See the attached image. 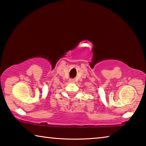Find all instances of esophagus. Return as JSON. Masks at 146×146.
<instances>
[{"instance_id":"esophagus-1","label":"esophagus","mask_w":146,"mask_h":146,"mask_svg":"<svg viewBox=\"0 0 146 146\" xmlns=\"http://www.w3.org/2000/svg\"><path fill=\"white\" fill-rule=\"evenodd\" d=\"M70 82L71 83H74V82H75V80H74L73 79H70Z\"/></svg>"}]
</instances>
